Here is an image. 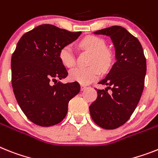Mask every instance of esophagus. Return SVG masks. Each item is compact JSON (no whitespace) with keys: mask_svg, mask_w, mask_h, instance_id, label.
Returning a JSON list of instances; mask_svg holds the SVG:
<instances>
[{"mask_svg":"<svg viewBox=\"0 0 158 158\" xmlns=\"http://www.w3.org/2000/svg\"><path fill=\"white\" fill-rule=\"evenodd\" d=\"M87 86L81 85V91H84V90H86V89H87Z\"/></svg>","mask_w":158,"mask_h":158,"instance_id":"esophagus-1","label":"esophagus"}]
</instances>
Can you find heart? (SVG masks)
<instances>
[{
  "label": "heart",
  "instance_id": "heart-1",
  "mask_svg": "<svg viewBox=\"0 0 158 158\" xmlns=\"http://www.w3.org/2000/svg\"><path fill=\"white\" fill-rule=\"evenodd\" d=\"M79 45L83 49L92 53L88 67H77L70 71L69 78L72 81L78 82L83 85L89 84L97 79L103 72L108 71L113 63V54L106 48V42L103 38L94 35L83 38ZM61 63L67 68H72L76 63L75 53L72 45L67 44L59 50Z\"/></svg>",
  "mask_w": 158,
  "mask_h": 158
}]
</instances>
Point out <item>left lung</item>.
<instances>
[{
	"label": "left lung",
	"instance_id": "obj_1",
	"mask_svg": "<svg viewBox=\"0 0 158 158\" xmlns=\"http://www.w3.org/2000/svg\"><path fill=\"white\" fill-rule=\"evenodd\" d=\"M94 34L111 38L116 62L107 76L99 82L108 87L105 90H97V98L89 107L90 114L99 127L115 129L128 121L140 101L146 74V59L138 39L121 26H111Z\"/></svg>",
	"mask_w": 158,
	"mask_h": 158
}]
</instances>
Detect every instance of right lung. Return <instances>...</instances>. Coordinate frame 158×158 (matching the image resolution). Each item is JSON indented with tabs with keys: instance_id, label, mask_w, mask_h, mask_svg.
Wrapping results in <instances>:
<instances>
[{
	"instance_id": "1",
	"label": "right lung",
	"mask_w": 158,
	"mask_h": 158,
	"mask_svg": "<svg viewBox=\"0 0 158 158\" xmlns=\"http://www.w3.org/2000/svg\"><path fill=\"white\" fill-rule=\"evenodd\" d=\"M80 34L45 24L23 34L18 42L11 59L12 86L21 109L35 124L60 123L69 101L80 91L78 82L64 84L57 80L68 75L59 50Z\"/></svg>"
}]
</instances>
